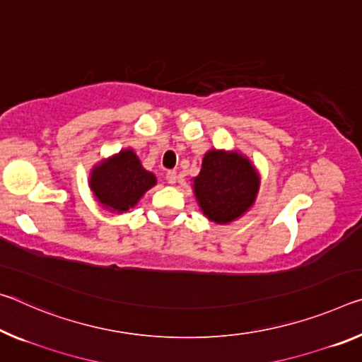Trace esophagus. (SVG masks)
<instances>
[{"label": "esophagus", "mask_w": 362, "mask_h": 362, "mask_svg": "<svg viewBox=\"0 0 362 362\" xmlns=\"http://www.w3.org/2000/svg\"><path fill=\"white\" fill-rule=\"evenodd\" d=\"M165 180H168L170 185H174L177 182V172L175 170H168V174H165Z\"/></svg>", "instance_id": "obj_1"}]
</instances>
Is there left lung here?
Masks as SVG:
<instances>
[{
	"mask_svg": "<svg viewBox=\"0 0 362 362\" xmlns=\"http://www.w3.org/2000/svg\"><path fill=\"white\" fill-rule=\"evenodd\" d=\"M193 188L206 217L227 223L255 203L259 177L250 160L238 153L212 150L206 153Z\"/></svg>",
	"mask_w": 362,
	"mask_h": 362,
	"instance_id": "1",
	"label": "left lung"
}]
</instances>
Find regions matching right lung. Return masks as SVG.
Here are the masks:
<instances>
[{"instance_id":"obj_1","label":"right lung","mask_w":362,"mask_h":362,"mask_svg":"<svg viewBox=\"0 0 362 362\" xmlns=\"http://www.w3.org/2000/svg\"><path fill=\"white\" fill-rule=\"evenodd\" d=\"M156 183V177L141 168L136 154L127 150L93 169L90 185L95 197L111 211H127Z\"/></svg>"}]
</instances>
